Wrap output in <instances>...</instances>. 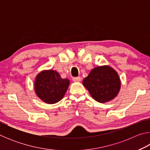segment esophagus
<instances>
[{"label":"esophagus","instance_id":"34e87169","mask_svg":"<svg viewBox=\"0 0 150 150\" xmlns=\"http://www.w3.org/2000/svg\"><path fill=\"white\" fill-rule=\"evenodd\" d=\"M73 81H75V82H79V81H80L81 78L80 77H73Z\"/></svg>","mask_w":150,"mask_h":150}]
</instances>
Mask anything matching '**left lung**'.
I'll return each instance as SVG.
<instances>
[{"label": "left lung", "mask_w": 150, "mask_h": 150, "mask_svg": "<svg viewBox=\"0 0 150 150\" xmlns=\"http://www.w3.org/2000/svg\"><path fill=\"white\" fill-rule=\"evenodd\" d=\"M83 84L94 99L101 103L113 99L120 88L117 73L109 66L94 68L83 79Z\"/></svg>", "instance_id": "obj_1"}]
</instances>
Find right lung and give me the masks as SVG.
<instances>
[{
  "mask_svg": "<svg viewBox=\"0 0 150 150\" xmlns=\"http://www.w3.org/2000/svg\"><path fill=\"white\" fill-rule=\"evenodd\" d=\"M69 85L67 79H62L57 72L44 71L38 75L35 81V91L42 100L48 104L59 102Z\"/></svg>",
  "mask_w": 150,
  "mask_h": 150,
  "instance_id": "1",
  "label": "right lung"
}]
</instances>
